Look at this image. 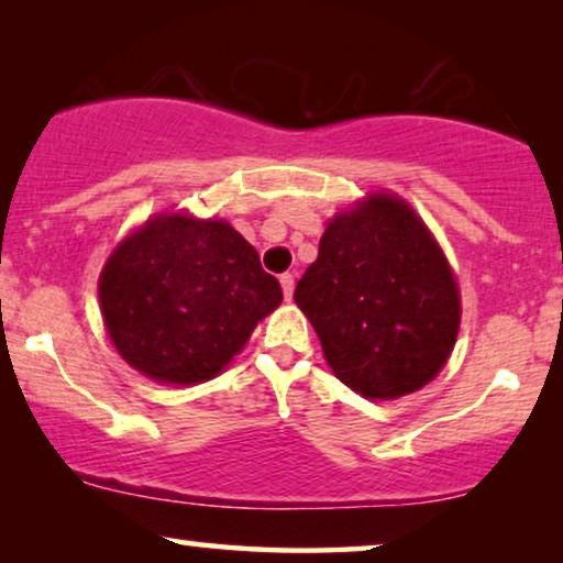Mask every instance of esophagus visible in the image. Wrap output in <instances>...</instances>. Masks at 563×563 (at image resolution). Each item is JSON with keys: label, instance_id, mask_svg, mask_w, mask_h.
Segmentation results:
<instances>
[{"label": "esophagus", "instance_id": "esophagus-1", "mask_svg": "<svg viewBox=\"0 0 563 563\" xmlns=\"http://www.w3.org/2000/svg\"><path fill=\"white\" fill-rule=\"evenodd\" d=\"M279 282H282L284 297L291 299V291H295V274H282V276H279Z\"/></svg>", "mask_w": 563, "mask_h": 563}]
</instances>
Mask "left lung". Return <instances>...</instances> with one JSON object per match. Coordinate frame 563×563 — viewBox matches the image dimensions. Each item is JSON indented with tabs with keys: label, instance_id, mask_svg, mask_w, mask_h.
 <instances>
[{
	"label": "left lung",
	"instance_id": "1",
	"mask_svg": "<svg viewBox=\"0 0 563 563\" xmlns=\"http://www.w3.org/2000/svg\"><path fill=\"white\" fill-rule=\"evenodd\" d=\"M295 302L333 374L366 399H397L433 382L461 322L459 284L441 245L389 191L328 222Z\"/></svg>",
	"mask_w": 563,
	"mask_h": 563
}]
</instances>
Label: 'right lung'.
Returning <instances> with one entry per match:
<instances>
[{
	"instance_id": "1",
	"label": "right lung",
	"mask_w": 563,
	"mask_h": 563,
	"mask_svg": "<svg viewBox=\"0 0 563 563\" xmlns=\"http://www.w3.org/2000/svg\"><path fill=\"white\" fill-rule=\"evenodd\" d=\"M114 349L161 384L218 376L253 328L282 305V287L225 220L156 214L130 233L99 274Z\"/></svg>"
}]
</instances>
